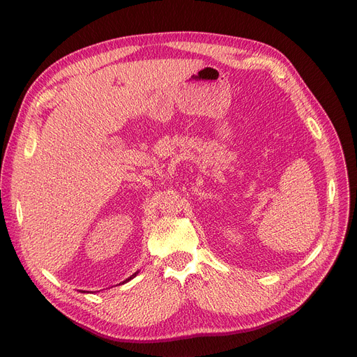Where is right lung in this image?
I'll use <instances>...</instances> for the list:
<instances>
[{"mask_svg": "<svg viewBox=\"0 0 357 357\" xmlns=\"http://www.w3.org/2000/svg\"><path fill=\"white\" fill-rule=\"evenodd\" d=\"M139 271H140V270H137V271H135V273H134V274H131V276H130V278H128V279H126V280H124V282H123V283H127V282H130V280H131V279H134V278H135V276H137V274H139ZM83 293H86V291H83Z\"/></svg>", "mask_w": 357, "mask_h": 357, "instance_id": "obj_1", "label": "right lung"}]
</instances>
